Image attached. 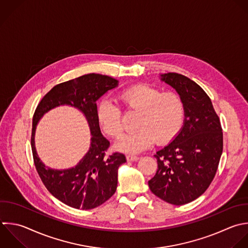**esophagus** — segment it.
<instances>
[{
	"label": "esophagus",
	"mask_w": 248,
	"mask_h": 248,
	"mask_svg": "<svg viewBox=\"0 0 248 248\" xmlns=\"http://www.w3.org/2000/svg\"><path fill=\"white\" fill-rule=\"evenodd\" d=\"M127 160L130 161V162H135V161H138L139 160V157L138 156H134V155H127Z\"/></svg>",
	"instance_id": "34e87169"
}]
</instances>
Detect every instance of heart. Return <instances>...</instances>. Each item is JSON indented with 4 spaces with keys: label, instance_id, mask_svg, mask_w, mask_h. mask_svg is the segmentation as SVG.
Returning <instances> with one entry per match:
<instances>
[{
    "label": "heart",
    "instance_id": "heart-1",
    "mask_svg": "<svg viewBox=\"0 0 248 248\" xmlns=\"http://www.w3.org/2000/svg\"><path fill=\"white\" fill-rule=\"evenodd\" d=\"M118 100L124 108L139 112L136 122L138 131L124 135L114 144L116 150L125 153H139L158 144L170 142L180 131L184 120V103L174 92L139 84L123 90ZM97 121L109 137L122 134L121 111L111 102L104 100L97 108Z\"/></svg>",
    "mask_w": 248,
    "mask_h": 248
}]
</instances>
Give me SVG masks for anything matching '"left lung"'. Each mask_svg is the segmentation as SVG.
Wrapping results in <instances>:
<instances>
[{
  "mask_svg": "<svg viewBox=\"0 0 248 248\" xmlns=\"http://www.w3.org/2000/svg\"><path fill=\"white\" fill-rule=\"evenodd\" d=\"M160 78L175 89L185 113L178 134L154 155L158 169L148 186L163 201L181 205L199 198L210 185L223 150V133L212 103L200 85L176 73Z\"/></svg>",
  "mask_w": 248,
  "mask_h": 248,
  "instance_id": "8db88e82",
  "label": "left lung"
}]
</instances>
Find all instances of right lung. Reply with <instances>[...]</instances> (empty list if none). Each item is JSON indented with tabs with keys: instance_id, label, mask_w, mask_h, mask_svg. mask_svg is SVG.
<instances>
[{
	"instance_id": "add662e5",
	"label": "right lung",
	"mask_w": 248,
	"mask_h": 248,
	"mask_svg": "<svg viewBox=\"0 0 248 248\" xmlns=\"http://www.w3.org/2000/svg\"><path fill=\"white\" fill-rule=\"evenodd\" d=\"M118 86V80L108 76L88 74L54 86L38 105L34 117L31 145L38 173L46 189L59 201L74 208H95L116 191L118 168L126 162L122 153L106 157L109 141L102 135L97 121L96 102L108 90ZM60 105L78 109L89 123L92 140L85 157L73 168L55 170L46 167L34 146L36 124L49 110Z\"/></svg>"
}]
</instances>
